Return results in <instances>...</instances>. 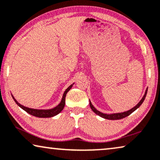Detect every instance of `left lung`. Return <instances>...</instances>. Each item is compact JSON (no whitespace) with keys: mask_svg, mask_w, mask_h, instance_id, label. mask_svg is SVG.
Segmentation results:
<instances>
[{"mask_svg":"<svg viewBox=\"0 0 160 160\" xmlns=\"http://www.w3.org/2000/svg\"><path fill=\"white\" fill-rule=\"evenodd\" d=\"M147 91H148V88H147V89H146L144 95L143 96V97L140 100V102H139L138 103H137V104L134 107H132V109L128 110V111H126V112H119V113H111V114L103 113V112H101L98 111V110L96 109V108L93 107V105L92 104V103H91V101L89 100V102H90V107H91V109L93 110V112H94V113H96V114H97V115L100 116L101 118H102L103 119H107V120H121V119L125 118H126V117L129 116L130 114L132 113V112H133L134 111H136V110L138 109V108L140 107L141 104H142V103L143 102V101H144L145 98H146V96H147Z\"/></svg>","mask_w":160,"mask_h":160,"instance_id":"left-lung-1","label":"left lung"}]
</instances>
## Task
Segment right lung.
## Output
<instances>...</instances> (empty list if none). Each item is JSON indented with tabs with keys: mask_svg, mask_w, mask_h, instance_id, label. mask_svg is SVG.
<instances>
[{
	"mask_svg": "<svg viewBox=\"0 0 160 160\" xmlns=\"http://www.w3.org/2000/svg\"><path fill=\"white\" fill-rule=\"evenodd\" d=\"M74 85L72 84L69 85V86L65 90L64 92V94L62 96V98L61 100L60 103H58L57 106H56L55 107L51 108V109H32V108H29L27 107H24V106L20 104V103L17 102V100L15 99V98L13 97V96L12 94V96L13 99L14 100L16 103L19 106L20 108H22V109L24 110V111L28 112V114H31V115L37 117V118H52V117H54L57 115L58 114H59L62 111L63 109H64V105H65V98H66L67 93H68V91L72 88V85Z\"/></svg>",
	"mask_w": 160,
	"mask_h": 160,
	"instance_id": "1",
	"label": "right lung"
}]
</instances>
